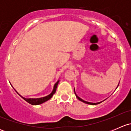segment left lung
<instances>
[{
  "instance_id": "8db88e82",
  "label": "left lung",
  "mask_w": 131,
  "mask_h": 131,
  "mask_svg": "<svg viewBox=\"0 0 131 131\" xmlns=\"http://www.w3.org/2000/svg\"><path fill=\"white\" fill-rule=\"evenodd\" d=\"M74 92H75V89H74ZM75 96H76V97H77V99H78V100H80V101H82V102L85 103H86V104H89V105H97V104H100V103H101V102H100V103H90V102H88V101H84V100H82V99L80 98V97H79V96H78L76 94V93H75Z\"/></svg>"
}]
</instances>
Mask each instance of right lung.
<instances>
[{
	"label": "right lung",
	"mask_w": 131,
	"mask_h": 131,
	"mask_svg": "<svg viewBox=\"0 0 131 131\" xmlns=\"http://www.w3.org/2000/svg\"><path fill=\"white\" fill-rule=\"evenodd\" d=\"M58 83H59V80H58L57 82L54 84L53 91H52V92H51L49 95H48V96H45V97H40V98H25V97H22L21 95H19L16 91L15 90V91L19 95V96H21V97H22V98L23 99V100H25L26 102H28V103L31 104V105H40V104H42V103H43L46 102V101H47V100H50V99L52 97V96H53V95L54 94L55 92H56Z\"/></svg>",
	"instance_id": "add662e5"
}]
</instances>
